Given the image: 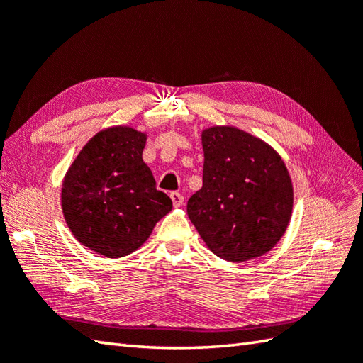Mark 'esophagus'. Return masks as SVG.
<instances>
[{
  "label": "esophagus",
  "instance_id": "esophagus-1",
  "mask_svg": "<svg viewBox=\"0 0 363 363\" xmlns=\"http://www.w3.org/2000/svg\"><path fill=\"white\" fill-rule=\"evenodd\" d=\"M169 196H172V201H173L174 207H179V206L184 204V195L177 194V191H173V194L169 195Z\"/></svg>",
  "mask_w": 363,
  "mask_h": 363
}]
</instances>
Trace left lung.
Wrapping results in <instances>:
<instances>
[{"label":"left lung","instance_id":"left-lung-1","mask_svg":"<svg viewBox=\"0 0 363 363\" xmlns=\"http://www.w3.org/2000/svg\"><path fill=\"white\" fill-rule=\"evenodd\" d=\"M203 187L187 213L209 250L229 262L268 252L291 217L293 187L272 146L233 126L203 130Z\"/></svg>","mask_w":363,"mask_h":363}]
</instances>
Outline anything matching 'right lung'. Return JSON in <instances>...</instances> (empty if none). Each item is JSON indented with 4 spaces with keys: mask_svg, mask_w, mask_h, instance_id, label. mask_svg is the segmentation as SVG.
I'll return each instance as SVG.
<instances>
[{
    "mask_svg": "<svg viewBox=\"0 0 363 363\" xmlns=\"http://www.w3.org/2000/svg\"><path fill=\"white\" fill-rule=\"evenodd\" d=\"M146 135L128 126L98 133L84 146L62 184V211L76 240L106 257L142 246L173 209L142 159Z\"/></svg>",
    "mask_w": 363,
    "mask_h": 363,
    "instance_id": "obj_1",
    "label": "right lung"
}]
</instances>
